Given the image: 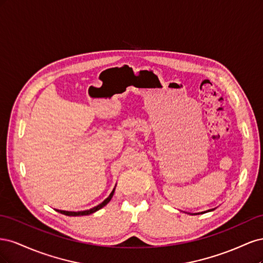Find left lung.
Masks as SVG:
<instances>
[{"mask_svg":"<svg viewBox=\"0 0 263 263\" xmlns=\"http://www.w3.org/2000/svg\"><path fill=\"white\" fill-rule=\"evenodd\" d=\"M211 211H214V210H209V211H206V212H202L201 214H203V213H208V212H211ZM197 214H200V213H195L194 215H197Z\"/></svg>","mask_w":263,"mask_h":263,"instance_id":"left-lung-1","label":"left lung"}]
</instances>
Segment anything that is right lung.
<instances>
[{
    "mask_svg": "<svg viewBox=\"0 0 263 263\" xmlns=\"http://www.w3.org/2000/svg\"><path fill=\"white\" fill-rule=\"evenodd\" d=\"M115 186H116V185H115ZM114 192H115V187L113 189L112 192H110L109 196L106 198V200H104L101 204H99L98 206H95V208H93V209H91V210L80 211V212H68V211H60V210H55V211L61 213V214H63V215H67V216H84V215H90V214H93V213H95L97 211L101 210L102 208H104V206H105L110 200H112V197H113V195H114Z\"/></svg>",
    "mask_w": 263,
    "mask_h": 263,
    "instance_id": "1",
    "label": "right lung"
}]
</instances>
